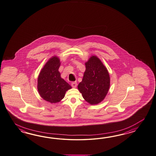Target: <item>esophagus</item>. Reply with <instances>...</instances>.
I'll return each instance as SVG.
<instances>
[{"instance_id":"1","label":"esophagus","mask_w":156,"mask_h":156,"mask_svg":"<svg viewBox=\"0 0 156 156\" xmlns=\"http://www.w3.org/2000/svg\"><path fill=\"white\" fill-rule=\"evenodd\" d=\"M71 85H72V87L73 88H76V86H77V83H76V82H74L72 83Z\"/></svg>"}]
</instances>
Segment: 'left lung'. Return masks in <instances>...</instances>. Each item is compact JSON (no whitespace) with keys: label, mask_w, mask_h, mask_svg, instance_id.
<instances>
[{"label":"left lung","mask_w":156,"mask_h":156,"mask_svg":"<svg viewBox=\"0 0 156 156\" xmlns=\"http://www.w3.org/2000/svg\"><path fill=\"white\" fill-rule=\"evenodd\" d=\"M86 70L78 89L88 104H100L106 96L110 86L107 68L97 56L92 55L85 62Z\"/></svg>","instance_id":"8db88e82"}]
</instances>
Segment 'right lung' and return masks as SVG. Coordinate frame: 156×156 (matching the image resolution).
I'll list each match as a JSON object with an SVG mask.
<instances>
[{
	"instance_id": "right-lung-1",
	"label": "right lung",
	"mask_w": 156,
	"mask_h": 156,
	"mask_svg": "<svg viewBox=\"0 0 156 156\" xmlns=\"http://www.w3.org/2000/svg\"><path fill=\"white\" fill-rule=\"evenodd\" d=\"M60 60L57 56L48 59L41 70L37 79V90L40 96L51 104L60 102L66 92L72 87L61 77L59 68Z\"/></svg>"
}]
</instances>
